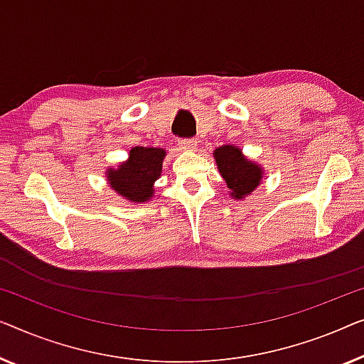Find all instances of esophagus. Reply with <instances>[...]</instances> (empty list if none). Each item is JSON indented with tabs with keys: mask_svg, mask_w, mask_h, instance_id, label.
I'll return each mask as SVG.
<instances>
[{
	"mask_svg": "<svg viewBox=\"0 0 364 364\" xmlns=\"http://www.w3.org/2000/svg\"><path fill=\"white\" fill-rule=\"evenodd\" d=\"M178 143H180V148H183V150H194L198 146V141L194 138H181Z\"/></svg>",
	"mask_w": 364,
	"mask_h": 364,
	"instance_id": "esophagus-1",
	"label": "esophagus"
}]
</instances>
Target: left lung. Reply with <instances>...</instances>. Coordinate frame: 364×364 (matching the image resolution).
<instances>
[{
    "label": "left lung",
    "mask_w": 364,
    "mask_h": 364,
    "mask_svg": "<svg viewBox=\"0 0 364 364\" xmlns=\"http://www.w3.org/2000/svg\"><path fill=\"white\" fill-rule=\"evenodd\" d=\"M214 156H216L219 173L226 180L228 188L232 191V198L240 199L257 188L260 178H262V170L260 166L245 160L239 148L231 145L219 146L214 151Z\"/></svg>",
    "instance_id": "8db88e82"
}]
</instances>
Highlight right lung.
Returning a JSON list of instances; mask_svg holds the SVG:
<instances>
[{
  "label": "right lung",
  "instance_id": "1",
  "mask_svg": "<svg viewBox=\"0 0 364 364\" xmlns=\"http://www.w3.org/2000/svg\"><path fill=\"white\" fill-rule=\"evenodd\" d=\"M163 156L161 148H132L129 161L107 171L110 186L129 201H148L153 196V183L160 178Z\"/></svg>",
  "mask_w": 364,
  "mask_h": 364
}]
</instances>
